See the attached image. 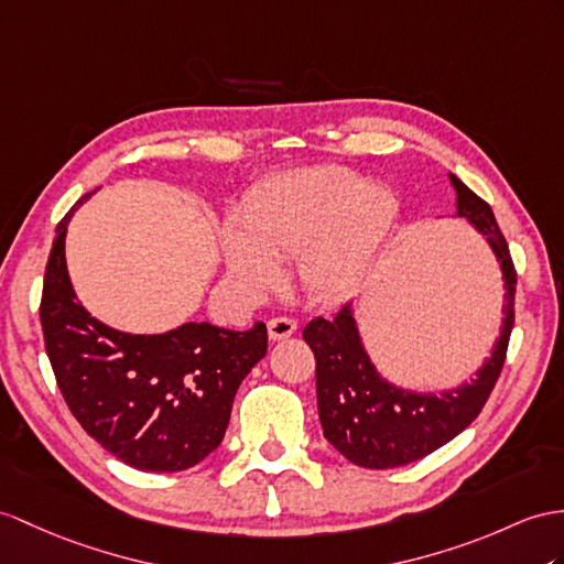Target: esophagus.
Here are the masks:
<instances>
[{"instance_id": "obj_1", "label": "esophagus", "mask_w": 564, "mask_h": 564, "mask_svg": "<svg viewBox=\"0 0 564 564\" xmlns=\"http://www.w3.org/2000/svg\"><path fill=\"white\" fill-rule=\"evenodd\" d=\"M296 321L290 318V315H278V318H270L268 321V333H270V339H286L292 337L296 333Z\"/></svg>"}]
</instances>
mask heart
<instances>
[{"label": "heart", "mask_w": 564, "mask_h": 564, "mask_svg": "<svg viewBox=\"0 0 564 564\" xmlns=\"http://www.w3.org/2000/svg\"><path fill=\"white\" fill-rule=\"evenodd\" d=\"M394 215L390 191L339 164L268 176L246 196L239 225L223 229L227 278L258 294L280 282V260L296 258L311 296L345 299L366 280Z\"/></svg>", "instance_id": "1"}]
</instances>
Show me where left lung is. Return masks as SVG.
Instances as JSON below:
<instances>
[{"mask_svg":"<svg viewBox=\"0 0 564 564\" xmlns=\"http://www.w3.org/2000/svg\"><path fill=\"white\" fill-rule=\"evenodd\" d=\"M449 178L457 188V215L469 219L486 237L505 280L500 339L469 386L443 394H419L390 386L368 361L351 304L341 306L329 321L321 315L304 327V339L315 356V392L323 433L327 443L364 469H394L447 445L486 406L507 359L517 292L510 246L490 205L455 174Z\"/></svg>","mask_w":564,"mask_h":564,"instance_id":"1","label":"left lung"}]
</instances>
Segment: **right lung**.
<instances>
[{
    "instance_id": "obj_1",
    "label": "right lung",
    "mask_w": 564,
    "mask_h": 564,
    "mask_svg": "<svg viewBox=\"0 0 564 564\" xmlns=\"http://www.w3.org/2000/svg\"><path fill=\"white\" fill-rule=\"evenodd\" d=\"M80 200L57 225L40 299L64 402L90 437L133 469H191L223 443L241 380L268 351V327L258 321L235 333L186 323L164 335H127L95 321L64 260L66 225Z\"/></svg>"
}]
</instances>
